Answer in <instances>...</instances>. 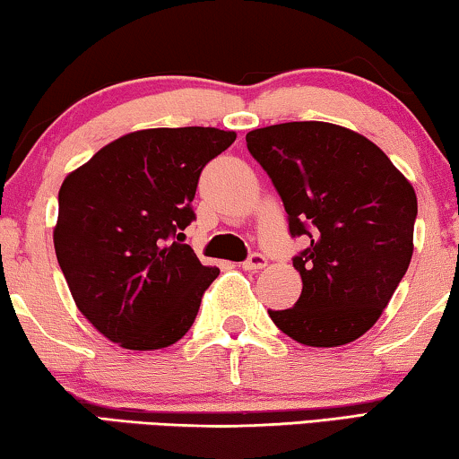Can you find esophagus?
I'll return each instance as SVG.
<instances>
[{"label":"esophagus","instance_id":"34e87169","mask_svg":"<svg viewBox=\"0 0 459 459\" xmlns=\"http://www.w3.org/2000/svg\"><path fill=\"white\" fill-rule=\"evenodd\" d=\"M264 264H267V258H264V255H261V252H252V255L242 263V269L244 271H258V269H263Z\"/></svg>","mask_w":459,"mask_h":459}]
</instances>
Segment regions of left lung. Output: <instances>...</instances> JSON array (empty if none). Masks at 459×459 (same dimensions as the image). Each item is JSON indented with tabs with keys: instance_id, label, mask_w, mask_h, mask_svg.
<instances>
[{
	"instance_id": "1",
	"label": "left lung",
	"mask_w": 459,
	"mask_h": 459,
	"mask_svg": "<svg viewBox=\"0 0 459 459\" xmlns=\"http://www.w3.org/2000/svg\"><path fill=\"white\" fill-rule=\"evenodd\" d=\"M281 196L302 294L269 310L285 335L312 348L350 343L377 323L414 252L416 192L389 157L354 130L288 122L246 134Z\"/></svg>"
}]
</instances>
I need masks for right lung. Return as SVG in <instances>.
Segmentation results:
<instances>
[{
  "instance_id": "1",
  "label": "right lung",
  "mask_w": 459,
  "mask_h": 459,
  "mask_svg": "<svg viewBox=\"0 0 459 459\" xmlns=\"http://www.w3.org/2000/svg\"><path fill=\"white\" fill-rule=\"evenodd\" d=\"M236 141L217 128L130 132L65 176L53 230L78 310L126 350H161L195 323L219 275L182 244L204 165Z\"/></svg>"
}]
</instances>
